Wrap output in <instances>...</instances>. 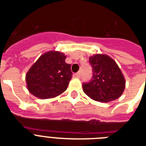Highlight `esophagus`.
Here are the masks:
<instances>
[{"label": "esophagus", "mask_w": 146, "mask_h": 146, "mask_svg": "<svg viewBox=\"0 0 146 146\" xmlns=\"http://www.w3.org/2000/svg\"><path fill=\"white\" fill-rule=\"evenodd\" d=\"M75 75H76V77L80 78V76H81V72H78V73H76Z\"/></svg>", "instance_id": "34e87169"}]
</instances>
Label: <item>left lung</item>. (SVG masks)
<instances>
[{"label": "left lung", "instance_id": "obj_1", "mask_svg": "<svg viewBox=\"0 0 146 146\" xmlns=\"http://www.w3.org/2000/svg\"><path fill=\"white\" fill-rule=\"evenodd\" d=\"M89 63L93 75L89 82L82 84L85 94L100 102H109L120 97L126 82L116 62L106 54H95L89 57Z\"/></svg>", "mask_w": 146, "mask_h": 146}]
</instances>
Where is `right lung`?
Segmentation results:
<instances>
[{
  "label": "right lung",
  "instance_id": "add662e5",
  "mask_svg": "<svg viewBox=\"0 0 146 146\" xmlns=\"http://www.w3.org/2000/svg\"><path fill=\"white\" fill-rule=\"evenodd\" d=\"M59 51L42 54L26 75L27 88L31 94L41 99L57 97L67 89L72 79L70 64Z\"/></svg>",
  "mask_w": 146,
  "mask_h": 146
}]
</instances>
